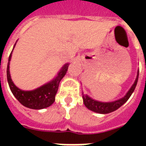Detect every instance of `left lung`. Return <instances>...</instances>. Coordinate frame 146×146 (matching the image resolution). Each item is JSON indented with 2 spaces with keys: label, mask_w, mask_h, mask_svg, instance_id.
I'll list each match as a JSON object with an SVG mask.
<instances>
[{
  "label": "left lung",
  "mask_w": 146,
  "mask_h": 146,
  "mask_svg": "<svg viewBox=\"0 0 146 146\" xmlns=\"http://www.w3.org/2000/svg\"><path fill=\"white\" fill-rule=\"evenodd\" d=\"M138 74H139V70H138V72H137V76H136L135 82L132 84L131 88L129 89L128 92L126 93V95L123 98L115 100V101L105 102H100L93 99L88 95L82 94L84 104L88 110H92L95 113H101V114H106V113H112L113 111H115L124 104L128 100L129 98L131 97L132 93L134 92L135 88H136V85H137V83H138Z\"/></svg>",
  "instance_id": "1"
}]
</instances>
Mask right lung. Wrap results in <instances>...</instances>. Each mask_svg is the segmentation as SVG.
Masks as SVG:
<instances>
[{
	"instance_id": "obj_1",
	"label": "right lung",
	"mask_w": 146,
	"mask_h": 146,
	"mask_svg": "<svg viewBox=\"0 0 146 146\" xmlns=\"http://www.w3.org/2000/svg\"><path fill=\"white\" fill-rule=\"evenodd\" d=\"M13 49L8 58V66H7V79H8L9 88L11 89L13 95L23 106L32 110H42L44 108L49 107L54 103L59 83L61 80L66 75L70 63L65 64L61 68L56 76L54 77L53 80H51V81L46 83L44 85L32 91H23L15 85L10 75L9 66H10V61H11Z\"/></svg>"
}]
</instances>
